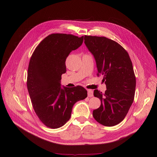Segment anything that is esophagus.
I'll return each instance as SVG.
<instances>
[{
  "label": "esophagus",
  "mask_w": 157,
  "mask_h": 157,
  "mask_svg": "<svg viewBox=\"0 0 157 157\" xmlns=\"http://www.w3.org/2000/svg\"><path fill=\"white\" fill-rule=\"evenodd\" d=\"M93 91L92 90H91V89H89V90H87V96L88 97H93Z\"/></svg>",
  "instance_id": "esophagus-1"
}]
</instances>
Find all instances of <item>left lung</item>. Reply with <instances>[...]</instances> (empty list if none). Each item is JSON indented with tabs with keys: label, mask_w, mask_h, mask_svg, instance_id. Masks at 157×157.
Instances as JSON below:
<instances>
[{
	"label": "left lung",
	"mask_w": 157,
	"mask_h": 157,
	"mask_svg": "<svg viewBox=\"0 0 157 157\" xmlns=\"http://www.w3.org/2000/svg\"><path fill=\"white\" fill-rule=\"evenodd\" d=\"M84 43L96 62L98 75H103L106 91L94 90L100 99V107L93 116L99 124L111 127L122 122L132 105L136 79L131 59L119 43L104 36H84Z\"/></svg>",
	"instance_id": "1"
}]
</instances>
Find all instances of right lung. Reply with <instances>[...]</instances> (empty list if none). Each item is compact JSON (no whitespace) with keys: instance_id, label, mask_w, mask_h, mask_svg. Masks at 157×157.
Masks as SVG:
<instances>
[{"instance_id":"obj_1","label":"right lung","mask_w":157,"mask_h":157,"mask_svg":"<svg viewBox=\"0 0 157 157\" xmlns=\"http://www.w3.org/2000/svg\"><path fill=\"white\" fill-rule=\"evenodd\" d=\"M83 38L71 34H51L40 42L30 58L28 91L36 114L48 127L64 125L70 119L74 104L87 96L82 86H61V75L66 71V59L81 45Z\"/></svg>"}]
</instances>
